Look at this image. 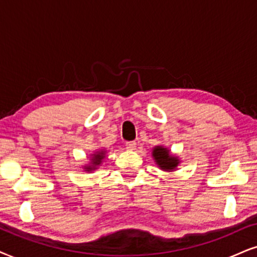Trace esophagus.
I'll list each match as a JSON object with an SVG mask.
<instances>
[{
	"label": "esophagus",
	"mask_w": 257,
	"mask_h": 257,
	"mask_svg": "<svg viewBox=\"0 0 257 257\" xmlns=\"http://www.w3.org/2000/svg\"><path fill=\"white\" fill-rule=\"evenodd\" d=\"M125 148L129 149V151H134V149L136 148V142L135 141L125 142Z\"/></svg>",
	"instance_id": "1"
}]
</instances>
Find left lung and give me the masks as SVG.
Here are the masks:
<instances>
[{"mask_svg":"<svg viewBox=\"0 0 257 257\" xmlns=\"http://www.w3.org/2000/svg\"><path fill=\"white\" fill-rule=\"evenodd\" d=\"M152 157L158 167L164 172H173L180 164L179 157L172 154L170 149L162 145L155 146L152 149Z\"/></svg>","mask_w":257,"mask_h":257,"instance_id":"obj_1","label":"left lung"}]
</instances>
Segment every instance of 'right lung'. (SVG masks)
<instances>
[{
	"label": "right lung",
	"mask_w": 257,
	"mask_h": 257,
	"mask_svg": "<svg viewBox=\"0 0 257 257\" xmlns=\"http://www.w3.org/2000/svg\"><path fill=\"white\" fill-rule=\"evenodd\" d=\"M106 149L102 148V149H97L93 153H91L90 154V161L87 162L86 165H84L82 166V168L87 173H91V172L96 171L97 168H98L100 165L103 164V160H104L105 157H106Z\"/></svg>",
	"instance_id": "right-lung-1"
}]
</instances>
